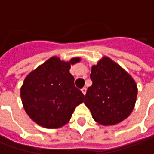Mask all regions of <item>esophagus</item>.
<instances>
[{"mask_svg": "<svg viewBox=\"0 0 154 154\" xmlns=\"http://www.w3.org/2000/svg\"><path fill=\"white\" fill-rule=\"evenodd\" d=\"M82 92L83 93V95H86V93H87V88H86V87H83V88L82 89Z\"/></svg>", "mask_w": 154, "mask_h": 154, "instance_id": "34e87169", "label": "esophagus"}]
</instances>
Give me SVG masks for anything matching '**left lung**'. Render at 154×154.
<instances>
[{
  "mask_svg": "<svg viewBox=\"0 0 154 154\" xmlns=\"http://www.w3.org/2000/svg\"><path fill=\"white\" fill-rule=\"evenodd\" d=\"M92 85L84 103L101 125L119 124L131 114L138 94L135 81L110 57L104 56L91 67Z\"/></svg>",
  "mask_w": 154,
  "mask_h": 154,
  "instance_id": "1",
  "label": "left lung"
}]
</instances>
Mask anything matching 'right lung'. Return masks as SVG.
I'll list each match as a JSON object with an SVG mask.
<instances>
[{
  "mask_svg": "<svg viewBox=\"0 0 154 154\" xmlns=\"http://www.w3.org/2000/svg\"><path fill=\"white\" fill-rule=\"evenodd\" d=\"M79 57L63 61L56 56L26 76L20 88L22 104L30 119L47 129H57L70 120L76 106L84 101L82 92L74 85L71 65Z\"/></svg>",
  "mask_w": 154,
  "mask_h": 154,
  "instance_id": "right-lung-1",
  "label": "right lung"
}]
</instances>
